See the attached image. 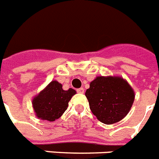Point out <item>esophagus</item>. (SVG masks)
Returning <instances> with one entry per match:
<instances>
[{"label": "esophagus", "instance_id": "obj_1", "mask_svg": "<svg viewBox=\"0 0 159 159\" xmlns=\"http://www.w3.org/2000/svg\"><path fill=\"white\" fill-rule=\"evenodd\" d=\"M77 93H80V94H83V93H84V89L82 88H82L77 89Z\"/></svg>", "mask_w": 159, "mask_h": 159}]
</instances>
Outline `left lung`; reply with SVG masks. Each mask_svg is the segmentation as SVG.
Listing matches in <instances>:
<instances>
[{
    "label": "left lung",
    "mask_w": 159,
    "mask_h": 159,
    "mask_svg": "<svg viewBox=\"0 0 159 159\" xmlns=\"http://www.w3.org/2000/svg\"><path fill=\"white\" fill-rule=\"evenodd\" d=\"M85 95L93 114L107 125L124 118L135 100V92L130 84L122 77L114 76L96 77Z\"/></svg>",
    "instance_id": "left-lung-1"
}]
</instances>
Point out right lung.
Returning a JSON list of instances; mask_svg holds the SVG:
<instances>
[{
	"mask_svg": "<svg viewBox=\"0 0 159 159\" xmlns=\"http://www.w3.org/2000/svg\"><path fill=\"white\" fill-rule=\"evenodd\" d=\"M62 86V84L55 80L34 96L32 104L39 119L54 122L65 112L68 102L77 92L72 88L64 91Z\"/></svg>",
	"mask_w": 159,
	"mask_h": 159,
	"instance_id": "1",
	"label": "right lung"
}]
</instances>
